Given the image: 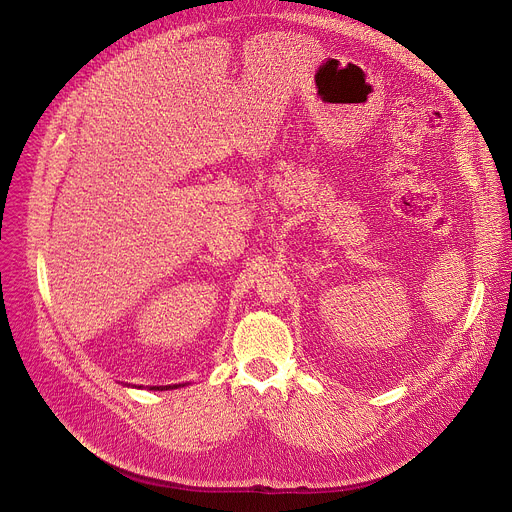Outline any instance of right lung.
Wrapping results in <instances>:
<instances>
[{"label": "right lung", "mask_w": 512, "mask_h": 512, "mask_svg": "<svg viewBox=\"0 0 512 512\" xmlns=\"http://www.w3.org/2000/svg\"><path fill=\"white\" fill-rule=\"evenodd\" d=\"M174 387H178V385H174ZM152 389H158V391H164V389H172V387H152Z\"/></svg>", "instance_id": "add662e5"}]
</instances>
